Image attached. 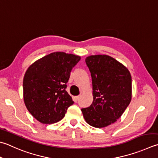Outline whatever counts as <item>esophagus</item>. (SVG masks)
<instances>
[{"instance_id": "esophagus-1", "label": "esophagus", "mask_w": 158, "mask_h": 158, "mask_svg": "<svg viewBox=\"0 0 158 158\" xmlns=\"http://www.w3.org/2000/svg\"><path fill=\"white\" fill-rule=\"evenodd\" d=\"M79 98H80V97H79V96H74V97H73V100H74V102H78V100H79Z\"/></svg>"}]
</instances>
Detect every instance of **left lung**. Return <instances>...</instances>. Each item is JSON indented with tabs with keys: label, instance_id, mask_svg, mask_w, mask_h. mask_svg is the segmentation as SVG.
I'll list each match as a JSON object with an SVG mask.
<instances>
[{
	"label": "left lung",
	"instance_id": "obj_1",
	"mask_svg": "<svg viewBox=\"0 0 158 158\" xmlns=\"http://www.w3.org/2000/svg\"><path fill=\"white\" fill-rule=\"evenodd\" d=\"M90 71L94 100L81 111L92 127L103 128L121 117L131 100V76L126 67L107 55L86 58Z\"/></svg>",
	"mask_w": 158,
	"mask_h": 158
}]
</instances>
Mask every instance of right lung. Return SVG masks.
<instances>
[{"label":"right lung","mask_w":158,"mask_h":158,"mask_svg":"<svg viewBox=\"0 0 158 158\" xmlns=\"http://www.w3.org/2000/svg\"><path fill=\"white\" fill-rule=\"evenodd\" d=\"M80 56L53 52L34 62L23 78V98L29 112L43 124L58 123L73 101L66 91Z\"/></svg>","instance_id":"right-lung-1"}]
</instances>
